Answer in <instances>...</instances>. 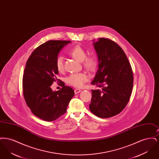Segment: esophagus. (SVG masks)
Instances as JSON below:
<instances>
[{"instance_id": "1", "label": "esophagus", "mask_w": 159, "mask_h": 159, "mask_svg": "<svg viewBox=\"0 0 159 159\" xmlns=\"http://www.w3.org/2000/svg\"><path fill=\"white\" fill-rule=\"evenodd\" d=\"M80 92H81V90H80V89H76L75 90V94H77V93H80Z\"/></svg>"}]
</instances>
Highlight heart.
I'll use <instances>...</instances> for the list:
<instances>
[{
	"instance_id": "b5f03b06",
	"label": "heart",
	"mask_w": 159,
	"mask_h": 159,
	"mask_svg": "<svg viewBox=\"0 0 159 159\" xmlns=\"http://www.w3.org/2000/svg\"><path fill=\"white\" fill-rule=\"evenodd\" d=\"M70 54L77 60L82 62L84 68L92 70L97 66V58L95 55L86 57V53L83 48L80 46H76L69 52ZM56 68L58 72L61 73L64 70V58L62 56H58L55 61ZM88 80V76L84 73L71 74L66 79V82L68 84L76 88L82 87L84 83Z\"/></svg>"
}]
</instances>
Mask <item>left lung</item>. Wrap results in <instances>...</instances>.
<instances>
[{"label":"left lung","mask_w":159,"mask_h":159,"mask_svg":"<svg viewBox=\"0 0 159 159\" xmlns=\"http://www.w3.org/2000/svg\"><path fill=\"white\" fill-rule=\"evenodd\" d=\"M93 46L98 70L91 84L99 89L92 90L89 109L99 117L108 118L120 113L128 104L133 88V72L126 54L116 42L99 38Z\"/></svg>","instance_id":"left-lung-1"}]
</instances>
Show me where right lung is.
I'll return each mask as SVG.
<instances>
[{
    "label": "right lung",
    "instance_id": "add662e5",
    "mask_svg": "<svg viewBox=\"0 0 159 159\" xmlns=\"http://www.w3.org/2000/svg\"><path fill=\"white\" fill-rule=\"evenodd\" d=\"M68 40H49L32 52L27 61L23 77V95L27 106L36 116L45 121H53L67 111L73 89L60 82L62 88L53 92L51 86L60 81L55 61Z\"/></svg>",
    "mask_w": 159,
    "mask_h": 159
}]
</instances>
